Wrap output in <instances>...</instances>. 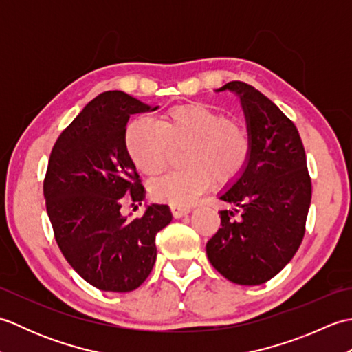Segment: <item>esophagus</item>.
Segmentation results:
<instances>
[{"mask_svg": "<svg viewBox=\"0 0 352 352\" xmlns=\"http://www.w3.org/2000/svg\"><path fill=\"white\" fill-rule=\"evenodd\" d=\"M190 212V207L188 206H175V204H170V213L174 218H182V216L188 214Z\"/></svg>", "mask_w": 352, "mask_h": 352, "instance_id": "esophagus-1", "label": "esophagus"}]
</instances>
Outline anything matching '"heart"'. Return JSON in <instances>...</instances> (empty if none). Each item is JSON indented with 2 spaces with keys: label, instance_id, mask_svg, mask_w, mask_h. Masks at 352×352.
Returning <instances> with one entry per match:
<instances>
[{
  "label": "heart",
  "instance_id": "1",
  "mask_svg": "<svg viewBox=\"0 0 352 352\" xmlns=\"http://www.w3.org/2000/svg\"><path fill=\"white\" fill-rule=\"evenodd\" d=\"M125 148L142 174L155 177L168 168L172 151L183 148L186 168L151 186L155 199L186 206L208 186L228 184L245 170L252 153L248 125L203 102H186L164 110L155 125L133 121L125 130Z\"/></svg>",
  "mask_w": 352,
  "mask_h": 352
}]
</instances>
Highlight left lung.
Here are the masks:
<instances>
[{"mask_svg": "<svg viewBox=\"0 0 352 352\" xmlns=\"http://www.w3.org/2000/svg\"><path fill=\"white\" fill-rule=\"evenodd\" d=\"M241 96L252 153L237 182L221 193V228L207 242V257L227 280L243 286L269 281L300 248L305 233L311 178L295 124L243 81L218 92Z\"/></svg>", "mask_w": 352, "mask_h": 352, "instance_id": "left-lung-1", "label": "left lung"}]
</instances>
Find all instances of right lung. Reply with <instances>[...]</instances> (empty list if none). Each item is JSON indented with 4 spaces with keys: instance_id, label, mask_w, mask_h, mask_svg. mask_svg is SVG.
<instances>
[{
    "instance_id": "add662e5",
    "label": "right lung",
    "mask_w": 352,
    "mask_h": 352,
    "mask_svg": "<svg viewBox=\"0 0 352 352\" xmlns=\"http://www.w3.org/2000/svg\"><path fill=\"white\" fill-rule=\"evenodd\" d=\"M121 91L100 94L66 126L51 149L43 195L56 242L68 263L106 292H131L155 263V234L172 221L166 204L142 216L122 207L145 198L125 148L131 115L155 110Z\"/></svg>"
}]
</instances>
